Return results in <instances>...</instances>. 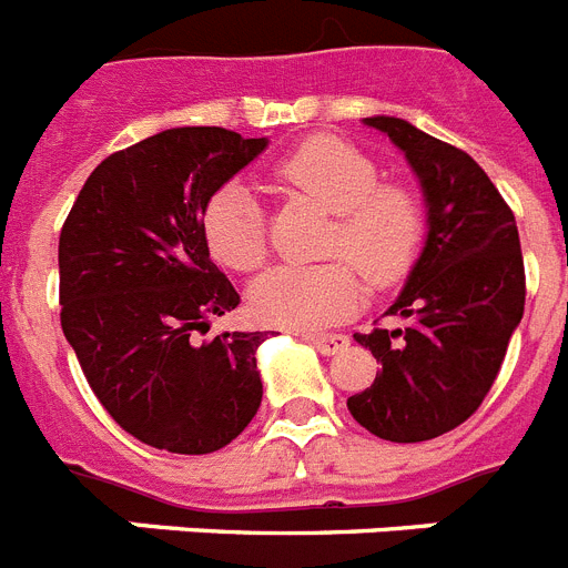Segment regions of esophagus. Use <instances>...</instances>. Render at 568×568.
I'll use <instances>...</instances> for the list:
<instances>
[{
    "label": "esophagus",
    "instance_id": "obj_1",
    "mask_svg": "<svg viewBox=\"0 0 568 568\" xmlns=\"http://www.w3.org/2000/svg\"><path fill=\"white\" fill-rule=\"evenodd\" d=\"M298 336L307 344H313V347H316L318 353H324V356H333V353L344 351V347L351 344V338L342 336V333H298Z\"/></svg>",
    "mask_w": 568,
    "mask_h": 568
}]
</instances>
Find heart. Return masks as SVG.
<instances>
[{"label":"heart","instance_id":"b5f03b06","mask_svg":"<svg viewBox=\"0 0 568 568\" xmlns=\"http://www.w3.org/2000/svg\"><path fill=\"white\" fill-rule=\"evenodd\" d=\"M275 181L333 215L324 255L351 260L373 287H390L408 273L423 241V206L408 186L379 183L376 160L358 145L338 138L307 140L275 166ZM203 237L217 264L237 273L261 266L266 230L250 189H217L203 206ZM349 265L327 261L270 270L252 284V313L293 331L347 318L362 302V281Z\"/></svg>","mask_w":568,"mask_h":568}]
</instances>
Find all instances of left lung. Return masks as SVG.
I'll use <instances>...</instances> for the list:
<instances>
[{
  "label": "left lung",
  "instance_id": "obj_1",
  "mask_svg": "<svg viewBox=\"0 0 568 568\" xmlns=\"http://www.w3.org/2000/svg\"><path fill=\"white\" fill-rule=\"evenodd\" d=\"M405 152L423 183L428 235L385 316L402 327L356 333L382 371L347 399L379 439L425 443L463 425L491 390L526 304L515 212L471 154L399 118H365Z\"/></svg>",
  "mask_w": 568,
  "mask_h": 568
}]
</instances>
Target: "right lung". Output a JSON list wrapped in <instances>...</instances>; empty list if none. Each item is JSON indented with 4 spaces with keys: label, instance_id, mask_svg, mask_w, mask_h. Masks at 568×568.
<instances>
[{
    "label": "right lung",
    "instance_id": "1",
    "mask_svg": "<svg viewBox=\"0 0 568 568\" xmlns=\"http://www.w3.org/2000/svg\"><path fill=\"white\" fill-rule=\"evenodd\" d=\"M264 149L217 125L166 129L109 154L62 224V333L111 419L152 448L212 454L258 414L266 333H197L241 304L203 206Z\"/></svg>",
    "mask_w": 568,
    "mask_h": 568
}]
</instances>
